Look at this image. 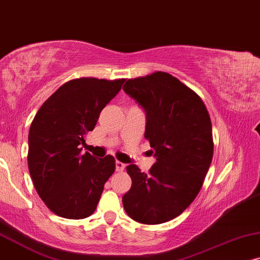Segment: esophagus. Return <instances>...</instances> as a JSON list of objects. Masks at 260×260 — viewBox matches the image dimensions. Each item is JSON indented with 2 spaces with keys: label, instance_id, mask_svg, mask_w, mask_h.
Here are the masks:
<instances>
[{
  "label": "esophagus",
  "instance_id": "34e87169",
  "mask_svg": "<svg viewBox=\"0 0 260 260\" xmlns=\"http://www.w3.org/2000/svg\"><path fill=\"white\" fill-rule=\"evenodd\" d=\"M115 166H116V171H123V169H124V165L123 162H121V161H119L117 160L116 162H115Z\"/></svg>",
  "mask_w": 260,
  "mask_h": 260
}]
</instances>
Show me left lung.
I'll return each instance as SVG.
<instances>
[{"mask_svg": "<svg viewBox=\"0 0 260 260\" xmlns=\"http://www.w3.org/2000/svg\"><path fill=\"white\" fill-rule=\"evenodd\" d=\"M122 89L146 112L145 138L155 157L148 174L136 164L126 168L132 186L123 208L137 222H168L195 200L208 172L214 153L209 113L193 90L168 72L128 79Z\"/></svg>", "mask_w": 260, "mask_h": 260, "instance_id": "1", "label": "left lung"}]
</instances>
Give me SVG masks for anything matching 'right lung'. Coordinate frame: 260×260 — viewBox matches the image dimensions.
Returning a JSON list of instances; mask_svg holds the SVG:
<instances>
[{
    "instance_id": "add662e5",
    "label": "right lung",
    "mask_w": 260,
    "mask_h": 260,
    "mask_svg": "<svg viewBox=\"0 0 260 260\" xmlns=\"http://www.w3.org/2000/svg\"><path fill=\"white\" fill-rule=\"evenodd\" d=\"M123 82L72 79L52 94L34 116L28 133L29 175L38 195L58 216L78 220L91 215L105 183L115 171L113 155H82L81 145Z\"/></svg>"
}]
</instances>
